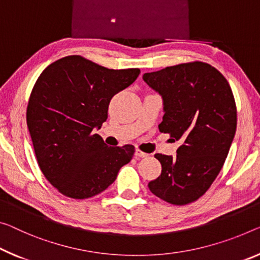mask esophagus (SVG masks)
Listing matches in <instances>:
<instances>
[{"label": "esophagus", "mask_w": 260, "mask_h": 260, "mask_svg": "<svg viewBox=\"0 0 260 260\" xmlns=\"http://www.w3.org/2000/svg\"><path fill=\"white\" fill-rule=\"evenodd\" d=\"M135 155L137 158H145V157H147V153H145V152H143V151H141V150H138V149H136L135 150Z\"/></svg>", "instance_id": "obj_1"}]
</instances>
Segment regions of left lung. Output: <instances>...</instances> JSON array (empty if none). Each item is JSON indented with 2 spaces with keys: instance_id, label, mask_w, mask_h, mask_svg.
I'll list each match as a JSON object with an SVG mask.
<instances>
[{
  "instance_id": "8db88e82",
  "label": "left lung",
  "mask_w": 260,
  "mask_h": 260,
  "mask_svg": "<svg viewBox=\"0 0 260 260\" xmlns=\"http://www.w3.org/2000/svg\"><path fill=\"white\" fill-rule=\"evenodd\" d=\"M162 100L159 130L180 141L177 155L157 153L161 174L149 182L155 197L182 206L202 197L221 171L237 126V110L225 78L195 61L145 73Z\"/></svg>"
}]
</instances>
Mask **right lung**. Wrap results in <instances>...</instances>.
I'll list each match as a JSON object with an SVG mask.
<instances>
[{
	"instance_id": "right-lung-1",
	"label": "right lung",
	"mask_w": 260,
	"mask_h": 260,
	"mask_svg": "<svg viewBox=\"0 0 260 260\" xmlns=\"http://www.w3.org/2000/svg\"><path fill=\"white\" fill-rule=\"evenodd\" d=\"M141 73L109 70L80 55L52 62L31 91L26 124L43 174L61 194L87 199L107 189L133 159L135 147L108 146L95 134L111 98Z\"/></svg>"
}]
</instances>
